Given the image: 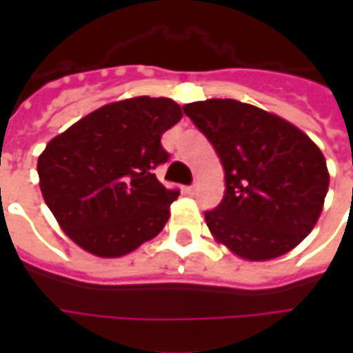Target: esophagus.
<instances>
[{"instance_id": "obj_1", "label": "esophagus", "mask_w": 353, "mask_h": 353, "mask_svg": "<svg viewBox=\"0 0 353 353\" xmlns=\"http://www.w3.org/2000/svg\"><path fill=\"white\" fill-rule=\"evenodd\" d=\"M187 192H189V194H194V192H196V183H192L191 187H187Z\"/></svg>"}]
</instances>
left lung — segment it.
I'll return each instance as SVG.
<instances>
[{
    "mask_svg": "<svg viewBox=\"0 0 353 353\" xmlns=\"http://www.w3.org/2000/svg\"><path fill=\"white\" fill-rule=\"evenodd\" d=\"M183 111L225 170L221 204L204 214L215 240L248 261L274 259L301 244L329 189L319 147L285 119L242 101H192Z\"/></svg>",
    "mask_w": 353,
    "mask_h": 353,
    "instance_id": "8db88e82",
    "label": "left lung"
}]
</instances>
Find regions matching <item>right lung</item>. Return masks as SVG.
<instances>
[{
	"label": "right lung",
	"instance_id": "add662e5",
	"mask_svg": "<svg viewBox=\"0 0 353 353\" xmlns=\"http://www.w3.org/2000/svg\"><path fill=\"white\" fill-rule=\"evenodd\" d=\"M181 117L170 98L138 96L96 109L47 143L37 161L43 199L85 252L123 257L166 225L179 191L154 168L170 159L162 134Z\"/></svg>",
	"mask_w": 353,
	"mask_h": 353
}]
</instances>
